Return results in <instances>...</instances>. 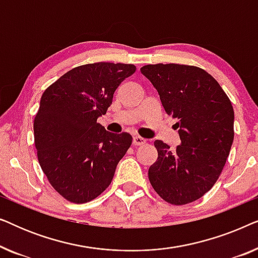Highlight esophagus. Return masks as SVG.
I'll list each match as a JSON object with an SVG mask.
<instances>
[{
  "label": "esophagus",
  "mask_w": 258,
  "mask_h": 258,
  "mask_svg": "<svg viewBox=\"0 0 258 258\" xmlns=\"http://www.w3.org/2000/svg\"><path fill=\"white\" fill-rule=\"evenodd\" d=\"M146 142H147V140L143 139V137H141V136H134V139H133L134 146H143Z\"/></svg>",
  "instance_id": "esophagus-1"
}]
</instances>
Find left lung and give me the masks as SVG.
<instances>
[{"label":"left lung","mask_w":258,"mask_h":258,"mask_svg":"<svg viewBox=\"0 0 258 258\" xmlns=\"http://www.w3.org/2000/svg\"><path fill=\"white\" fill-rule=\"evenodd\" d=\"M141 73L153 83L165 112L177 118L181 144L175 150L154 142L157 160L148 176L165 202L199 200L220 177L234 141V109L216 80L195 66L148 64Z\"/></svg>","instance_id":"8db88e82"}]
</instances>
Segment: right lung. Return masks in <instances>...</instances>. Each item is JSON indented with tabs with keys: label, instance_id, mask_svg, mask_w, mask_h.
I'll use <instances>...</instances> for the list:
<instances>
[{
	"label": "right lung",
	"instance_id": "add662e5",
	"mask_svg": "<svg viewBox=\"0 0 258 258\" xmlns=\"http://www.w3.org/2000/svg\"><path fill=\"white\" fill-rule=\"evenodd\" d=\"M134 64L98 62L76 67L44 90L34 118L40 165L52 188L73 203H87L110 185L132 146L128 133H109L97 118Z\"/></svg>",
	"mask_w": 258,
	"mask_h": 258
}]
</instances>
